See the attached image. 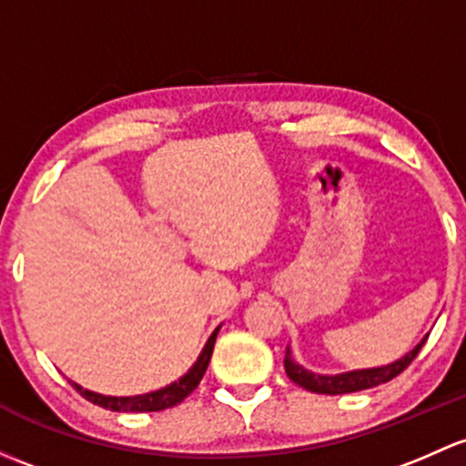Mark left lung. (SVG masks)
Wrapping results in <instances>:
<instances>
[{
    "label": "left lung",
    "mask_w": 466,
    "mask_h": 466,
    "mask_svg": "<svg viewBox=\"0 0 466 466\" xmlns=\"http://www.w3.org/2000/svg\"><path fill=\"white\" fill-rule=\"evenodd\" d=\"M427 337L415 346L413 350L406 352L404 357L389 366H380V369H364V370H350V373H339V375H319L310 373V370L303 369L301 364H297L292 360L290 346L286 349V360H283V366H286V373L295 384L301 386V389L310 390V393H321V395H344V393H357V390L373 389V386L386 384L393 377H398L401 370L409 369L410 361L418 357L420 349L424 346Z\"/></svg>",
    "instance_id": "1"
}]
</instances>
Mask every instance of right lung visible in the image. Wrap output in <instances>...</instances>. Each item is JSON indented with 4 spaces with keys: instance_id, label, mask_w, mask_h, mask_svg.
<instances>
[{
    "instance_id": "right-lung-1",
    "label": "right lung",
    "mask_w": 466,
    "mask_h": 466,
    "mask_svg": "<svg viewBox=\"0 0 466 466\" xmlns=\"http://www.w3.org/2000/svg\"><path fill=\"white\" fill-rule=\"evenodd\" d=\"M218 330L220 326L212 332V335H209L208 344H205L203 352H200L192 369L180 377L178 381H171L169 386H165V389L160 390H151V393H145V395H134V398H111V395H100V393H93V390L82 389V386L76 384V381H71V384L85 400L102 406V409L116 410V413H151V410L171 409V406L180 404V401L187 398L196 386L200 384L205 370H208L209 360H212L214 341H217Z\"/></svg>"
}]
</instances>
